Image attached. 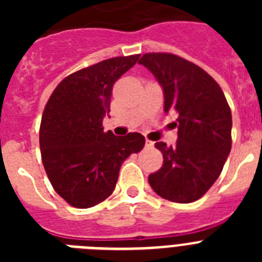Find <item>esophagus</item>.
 <instances>
[{
  "instance_id": "1",
  "label": "esophagus",
  "mask_w": 262,
  "mask_h": 262,
  "mask_svg": "<svg viewBox=\"0 0 262 262\" xmlns=\"http://www.w3.org/2000/svg\"><path fill=\"white\" fill-rule=\"evenodd\" d=\"M145 147H147V148H154L155 147V143L151 142L149 139H145Z\"/></svg>"
}]
</instances>
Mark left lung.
Here are the masks:
<instances>
[{"mask_svg": "<svg viewBox=\"0 0 262 262\" xmlns=\"http://www.w3.org/2000/svg\"><path fill=\"white\" fill-rule=\"evenodd\" d=\"M139 64L164 90V111L178 114L174 145L157 142L163 166L148 182L165 200L190 203L209 190L230 155L232 115L223 90L201 67L173 53H144Z\"/></svg>", "mask_w": 262, "mask_h": 262, "instance_id": "8db88e82", "label": "left lung"}]
</instances>
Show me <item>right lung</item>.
I'll use <instances>...</instances> for the list:
<instances>
[{"label":"right lung","instance_id":"obj_1","mask_svg":"<svg viewBox=\"0 0 262 262\" xmlns=\"http://www.w3.org/2000/svg\"><path fill=\"white\" fill-rule=\"evenodd\" d=\"M140 55L103 60L75 72L53 90L41 115L39 144L51 185L77 209L105 201L115 189L122 163L143 149L142 134L105 133L115 81Z\"/></svg>","mask_w":262,"mask_h":262}]
</instances>
